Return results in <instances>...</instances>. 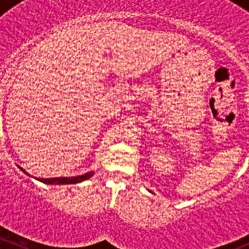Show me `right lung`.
<instances>
[{
    "instance_id": "obj_1",
    "label": "right lung",
    "mask_w": 249,
    "mask_h": 249,
    "mask_svg": "<svg viewBox=\"0 0 249 249\" xmlns=\"http://www.w3.org/2000/svg\"><path fill=\"white\" fill-rule=\"evenodd\" d=\"M18 167H19L22 172L26 173L27 176H30L24 169H21L20 166H18ZM92 175H94V171L87 172V173H84V175H80V176H74V177H56V178H36L35 177V178H36L37 180H39V182L46 183V184L62 185V184H76V183L84 182V180L89 179L90 177H92Z\"/></svg>"
}]
</instances>
